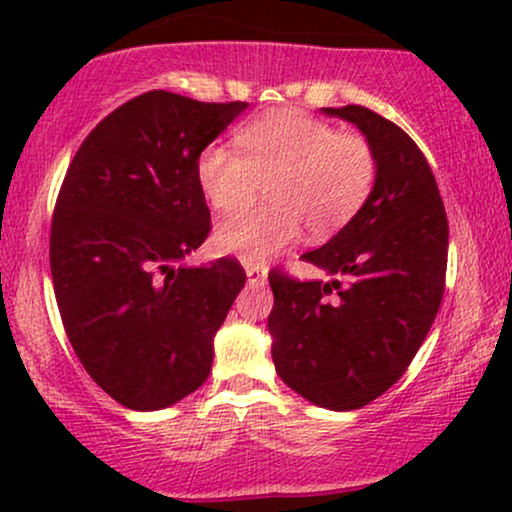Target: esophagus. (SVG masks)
Wrapping results in <instances>:
<instances>
[{
  "label": "esophagus",
  "instance_id": "obj_1",
  "mask_svg": "<svg viewBox=\"0 0 512 512\" xmlns=\"http://www.w3.org/2000/svg\"><path fill=\"white\" fill-rule=\"evenodd\" d=\"M245 272H248L250 284H264L267 281V264L264 262H245Z\"/></svg>",
  "mask_w": 512,
  "mask_h": 512
}]
</instances>
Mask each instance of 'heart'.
I'll return each mask as SVG.
<instances>
[{
	"label": "heart",
	"mask_w": 512,
	"mask_h": 512,
	"mask_svg": "<svg viewBox=\"0 0 512 512\" xmlns=\"http://www.w3.org/2000/svg\"><path fill=\"white\" fill-rule=\"evenodd\" d=\"M236 142L240 152L209 144L199 154L197 182L221 214L250 207L267 185V207L216 231V248L250 262L293 243L301 226L313 240L332 238L366 207L378 180V154L366 134L296 108L248 122Z\"/></svg>",
	"instance_id": "heart-1"
}]
</instances>
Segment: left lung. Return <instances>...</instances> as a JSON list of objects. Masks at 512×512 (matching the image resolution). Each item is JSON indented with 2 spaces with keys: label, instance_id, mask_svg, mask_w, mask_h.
<instances>
[{
  "label": "left lung",
  "instance_id": "left-lung-1",
  "mask_svg": "<svg viewBox=\"0 0 512 512\" xmlns=\"http://www.w3.org/2000/svg\"><path fill=\"white\" fill-rule=\"evenodd\" d=\"M354 122L378 154L373 195L303 260L332 281L269 272L279 378L325 409H361L409 368L436 320L448 269V216L414 139L363 105L325 108Z\"/></svg>",
  "mask_w": 512,
  "mask_h": 512
}]
</instances>
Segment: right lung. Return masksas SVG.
Returning a JSON list of instances; mask_svg holds the SVG:
<instances>
[{"label": "right lung", "mask_w": 512, "mask_h": 512, "mask_svg": "<svg viewBox=\"0 0 512 512\" xmlns=\"http://www.w3.org/2000/svg\"><path fill=\"white\" fill-rule=\"evenodd\" d=\"M245 108L146 91L91 129L64 175L50 226L57 308L81 366L122 407H170L209 378L245 269L180 260L211 231L197 158Z\"/></svg>", "instance_id": "1"}]
</instances>
